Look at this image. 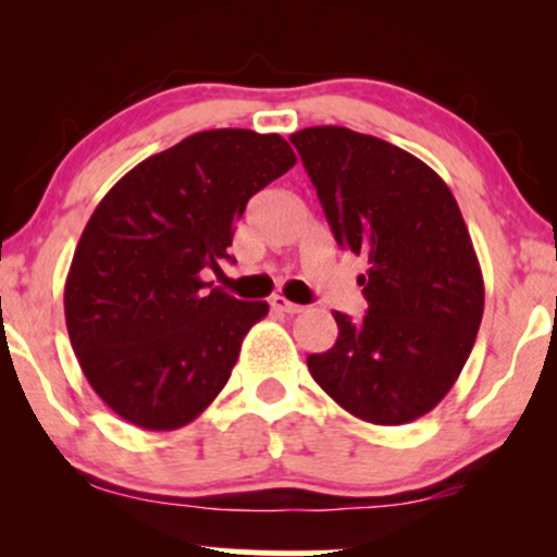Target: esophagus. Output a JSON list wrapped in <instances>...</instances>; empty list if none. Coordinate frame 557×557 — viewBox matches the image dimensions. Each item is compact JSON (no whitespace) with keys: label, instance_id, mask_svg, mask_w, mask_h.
I'll return each mask as SVG.
<instances>
[{"label":"esophagus","instance_id":"obj_1","mask_svg":"<svg viewBox=\"0 0 557 557\" xmlns=\"http://www.w3.org/2000/svg\"><path fill=\"white\" fill-rule=\"evenodd\" d=\"M270 306L274 311H283V314H300V311H304V306H298V304H293V300H287L285 296H272L270 298Z\"/></svg>","mask_w":557,"mask_h":557}]
</instances>
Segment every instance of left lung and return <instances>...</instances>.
<instances>
[{
	"label": "left lung",
	"instance_id": "1",
	"mask_svg": "<svg viewBox=\"0 0 557 557\" xmlns=\"http://www.w3.org/2000/svg\"><path fill=\"white\" fill-rule=\"evenodd\" d=\"M337 246L367 259L369 311H332L337 341L309 372L369 424L430 413L456 385L484 314V280L443 177L387 140L337 125L293 133Z\"/></svg>",
	"mask_w": 557,
	"mask_h": 557
}]
</instances>
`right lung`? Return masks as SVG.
<instances>
[{
  "label": "right lung",
  "instance_id": "obj_1",
  "mask_svg": "<svg viewBox=\"0 0 557 557\" xmlns=\"http://www.w3.org/2000/svg\"><path fill=\"white\" fill-rule=\"evenodd\" d=\"M293 164L277 133H194L136 164L94 209L65 280V322L88 385L127 424L181 430L227 385L270 306L201 272L230 259L248 198Z\"/></svg>",
  "mask_w": 557,
  "mask_h": 557
}]
</instances>
